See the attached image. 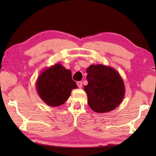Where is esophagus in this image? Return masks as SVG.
I'll use <instances>...</instances> for the list:
<instances>
[{"mask_svg":"<svg viewBox=\"0 0 156 156\" xmlns=\"http://www.w3.org/2000/svg\"><path fill=\"white\" fill-rule=\"evenodd\" d=\"M77 86H78V87L79 88H81L82 87V82L81 81L78 82H77Z\"/></svg>","mask_w":156,"mask_h":156,"instance_id":"1","label":"esophagus"}]
</instances>
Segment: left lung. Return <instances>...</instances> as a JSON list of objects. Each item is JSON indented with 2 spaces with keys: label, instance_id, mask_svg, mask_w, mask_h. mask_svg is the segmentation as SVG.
Masks as SVG:
<instances>
[{
  "label": "left lung",
  "instance_id": "obj_1",
  "mask_svg": "<svg viewBox=\"0 0 156 156\" xmlns=\"http://www.w3.org/2000/svg\"><path fill=\"white\" fill-rule=\"evenodd\" d=\"M87 72L88 85L84 89L92 110L101 113L117 107L125 94L123 81L119 73L102 65H91Z\"/></svg>",
  "mask_w": 156,
  "mask_h": 156
}]
</instances>
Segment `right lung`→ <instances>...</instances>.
Wrapping results in <instances>:
<instances>
[{
    "mask_svg": "<svg viewBox=\"0 0 156 156\" xmlns=\"http://www.w3.org/2000/svg\"><path fill=\"white\" fill-rule=\"evenodd\" d=\"M36 86L39 97L51 107L64 104L70 96L72 89L77 87L72 78L71 72L59 64L43 72Z\"/></svg>",
    "mask_w": 156,
    "mask_h": 156,
    "instance_id": "1",
    "label": "right lung"
}]
</instances>
